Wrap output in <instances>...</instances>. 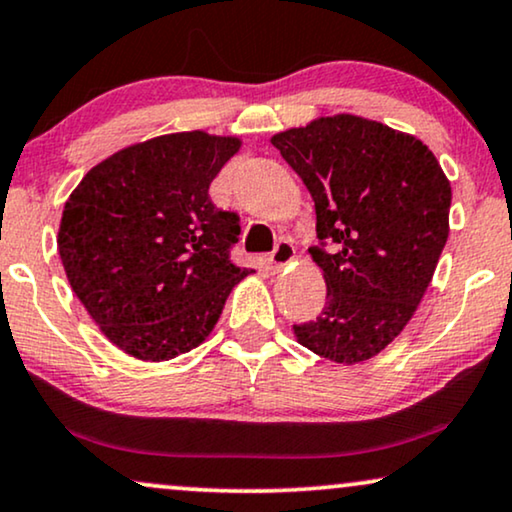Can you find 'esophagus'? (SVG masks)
Here are the masks:
<instances>
[{
    "instance_id": "1",
    "label": "esophagus",
    "mask_w": 512,
    "mask_h": 512,
    "mask_svg": "<svg viewBox=\"0 0 512 512\" xmlns=\"http://www.w3.org/2000/svg\"><path fill=\"white\" fill-rule=\"evenodd\" d=\"M292 257H295V245H292L290 241H278L276 248L271 250V255L267 257V260H269V267L278 271V269H283L285 264L292 260Z\"/></svg>"
}]
</instances>
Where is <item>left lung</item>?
Masks as SVG:
<instances>
[{"label": "left lung", "mask_w": 512, "mask_h": 512, "mask_svg": "<svg viewBox=\"0 0 512 512\" xmlns=\"http://www.w3.org/2000/svg\"><path fill=\"white\" fill-rule=\"evenodd\" d=\"M316 203L327 297L297 342L353 365L403 332L431 283L449 236L452 187L414 135L337 114L271 138Z\"/></svg>", "instance_id": "obj_1"}]
</instances>
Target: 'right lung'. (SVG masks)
<instances>
[{"mask_svg": "<svg viewBox=\"0 0 512 512\" xmlns=\"http://www.w3.org/2000/svg\"><path fill=\"white\" fill-rule=\"evenodd\" d=\"M241 140L173 133L112 154L65 203L58 252L74 295L105 337L168 360L210 335L250 269L231 262L241 217L208 189Z\"/></svg>", "mask_w": 512, "mask_h": 512, "instance_id": "right-lung-1", "label": "right lung"}]
</instances>
